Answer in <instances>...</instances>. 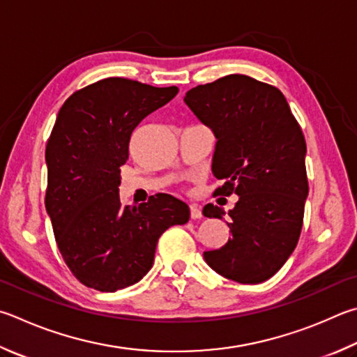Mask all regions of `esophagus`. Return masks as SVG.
Wrapping results in <instances>:
<instances>
[{
    "label": "esophagus",
    "mask_w": 357,
    "mask_h": 357,
    "mask_svg": "<svg viewBox=\"0 0 357 357\" xmlns=\"http://www.w3.org/2000/svg\"><path fill=\"white\" fill-rule=\"evenodd\" d=\"M203 217V212H201V207L197 204H190V218L198 220Z\"/></svg>",
    "instance_id": "esophagus-1"
}]
</instances>
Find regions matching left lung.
Wrapping results in <instances>:
<instances>
[{
	"mask_svg": "<svg viewBox=\"0 0 357 357\" xmlns=\"http://www.w3.org/2000/svg\"><path fill=\"white\" fill-rule=\"evenodd\" d=\"M184 102L217 139L212 173L225 184L215 195L238 197L228 213L231 238L204 251V261L232 281H267L301 234L309 193L301 128L281 90L245 75L193 87ZM203 213L223 218L225 211L207 204Z\"/></svg>",
	"mask_w": 357,
	"mask_h": 357,
	"instance_id": "1",
	"label": "left lung"
}]
</instances>
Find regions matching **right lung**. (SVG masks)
Instances as JSON below:
<instances>
[{
  "instance_id": "add662e5",
  "label": "right lung",
  "mask_w": 357,
  "mask_h": 357,
  "mask_svg": "<svg viewBox=\"0 0 357 357\" xmlns=\"http://www.w3.org/2000/svg\"><path fill=\"white\" fill-rule=\"evenodd\" d=\"M178 92L107 77L77 90L57 114L45 151V207L63 261L84 286L116 291L139 282L162 232L189 222V206L167 193L139 206H123L119 193L132 131Z\"/></svg>"
}]
</instances>
